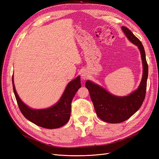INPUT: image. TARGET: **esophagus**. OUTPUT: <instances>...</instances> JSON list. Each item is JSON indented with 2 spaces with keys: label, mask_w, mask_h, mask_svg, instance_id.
<instances>
[{
  "label": "esophagus",
  "mask_w": 159,
  "mask_h": 159,
  "mask_svg": "<svg viewBox=\"0 0 159 159\" xmlns=\"http://www.w3.org/2000/svg\"><path fill=\"white\" fill-rule=\"evenodd\" d=\"M81 79L82 80H87L88 78V77H89V75H88V74L86 73L85 71H84V72H82V74H81Z\"/></svg>",
  "instance_id": "1"
}]
</instances>
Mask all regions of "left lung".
Wrapping results in <instances>:
<instances>
[{
	"mask_svg": "<svg viewBox=\"0 0 159 159\" xmlns=\"http://www.w3.org/2000/svg\"><path fill=\"white\" fill-rule=\"evenodd\" d=\"M121 28L128 39L138 47L141 52L143 71L139 88L127 96L119 97L111 94L90 80L85 82V87L89 90L96 114L103 121L110 123L123 122L135 113L143 104L147 89L148 70L145 49L141 42L131 30L125 26Z\"/></svg>",
	"mask_w": 159,
	"mask_h": 159,
	"instance_id": "1",
	"label": "left lung"
}]
</instances>
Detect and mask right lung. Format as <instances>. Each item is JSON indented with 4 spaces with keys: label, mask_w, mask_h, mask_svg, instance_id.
<instances>
[{
    "label": "right lung",
    "mask_w": 159,
    "mask_h": 159,
    "mask_svg": "<svg viewBox=\"0 0 159 159\" xmlns=\"http://www.w3.org/2000/svg\"><path fill=\"white\" fill-rule=\"evenodd\" d=\"M12 86L19 109L24 116L38 126L52 129L61 127L69 121L72 99L81 88V81L80 76L71 81L58 102L49 108L42 109H31L22 102L16 91L13 76Z\"/></svg>",
    "instance_id": "1"
}]
</instances>
